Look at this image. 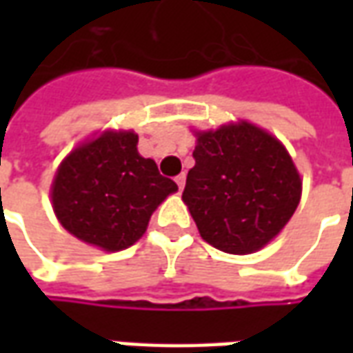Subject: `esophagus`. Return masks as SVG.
Here are the masks:
<instances>
[{"label": "esophagus", "instance_id": "34e87169", "mask_svg": "<svg viewBox=\"0 0 353 353\" xmlns=\"http://www.w3.org/2000/svg\"><path fill=\"white\" fill-rule=\"evenodd\" d=\"M185 179H187V177H185V174H179V176L176 177V183H177V187H179V191H181V189L185 187Z\"/></svg>", "mask_w": 353, "mask_h": 353}]
</instances>
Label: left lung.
I'll use <instances>...</instances> for the list:
<instances>
[{
  "label": "left lung",
  "mask_w": 353,
  "mask_h": 353,
  "mask_svg": "<svg viewBox=\"0 0 353 353\" xmlns=\"http://www.w3.org/2000/svg\"><path fill=\"white\" fill-rule=\"evenodd\" d=\"M183 202L208 244L245 255L265 248L295 214L303 181L272 134L242 121L196 132Z\"/></svg>",
  "instance_id": "1"
}]
</instances>
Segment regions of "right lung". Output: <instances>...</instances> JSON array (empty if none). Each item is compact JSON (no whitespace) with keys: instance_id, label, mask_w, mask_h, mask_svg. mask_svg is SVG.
Listing matches in <instances>:
<instances>
[{"instance_id":"right-lung-1","label":"right lung","mask_w":353,"mask_h":353,"mask_svg":"<svg viewBox=\"0 0 353 353\" xmlns=\"http://www.w3.org/2000/svg\"><path fill=\"white\" fill-rule=\"evenodd\" d=\"M176 191L153 159L138 153V134L105 130L62 161L50 199L70 234L103 252H121L143 236L157 206Z\"/></svg>"}]
</instances>
